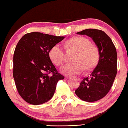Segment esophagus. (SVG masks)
Segmentation results:
<instances>
[{
  "label": "esophagus",
  "mask_w": 128,
  "mask_h": 128,
  "mask_svg": "<svg viewBox=\"0 0 128 128\" xmlns=\"http://www.w3.org/2000/svg\"><path fill=\"white\" fill-rule=\"evenodd\" d=\"M76 78H78V81H80V78H78V77H76Z\"/></svg>",
  "instance_id": "1"
}]
</instances>
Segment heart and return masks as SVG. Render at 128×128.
<instances>
[{
	"label": "heart",
	"instance_id": "obj_1",
	"mask_svg": "<svg viewBox=\"0 0 128 128\" xmlns=\"http://www.w3.org/2000/svg\"><path fill=\"white\" fill-rule=\"evenodd\" d=\"M67 44L78 50V53L73 59L74 62L66 64L60 68L64 74H80L85 68L90 70L96 66L99 59V50L97 45L91 43L90 40L84 36H77L70 39ZM49 56L55 65L60 66L64 60V49L59 44L54 45L49 51Z\"/></svg>",
	"mask_w": 128,
	"mask_h": 128
}]
</instances>
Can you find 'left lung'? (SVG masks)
<instances>
[{
  "mask_svg": "<svg viewBox=\"0 0 128 128\" xmlns=\"http://www.w3.org/2000/svg\"><path fill=\"white\" fill-rule=\"evenodd\" d=\"M78 34L92 38L99 50V60L90 76L84 78L75 90L78 98L94 102L105 97L111 89L117 73L116 50L111 38L100 30L86 29Z\"/></svg>",
  "mask_w": 128,
  "mask_h": 128,
  "instance_id": "left-lung-1",
  "label": "left lung"
}]
</instances>
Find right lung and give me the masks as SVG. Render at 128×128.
I'll list each match as a JSON object with an SVG mask.
<instances>
[{"label": "right lung", "instance_id": "1", "mask_svg": "<svg viewBox=\"0 0 128 128\" xmlns=\"http://www.w3.org/2000/svg\"><path fill=\"white\" fill-rule=\"evenodd\" d=\"M64 38L32 32L22 36L17 43L13 55V78L18 94L29 104L39 105L50 100L58 82L64 78L49 56L50 49Z\"/></svg>", "mask_w": 128, "mask_h": 128}]
</instances>
